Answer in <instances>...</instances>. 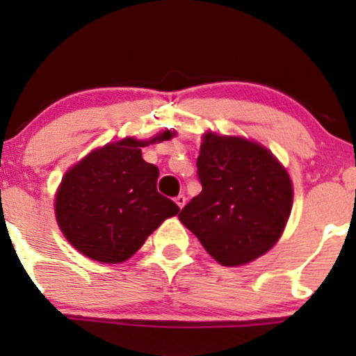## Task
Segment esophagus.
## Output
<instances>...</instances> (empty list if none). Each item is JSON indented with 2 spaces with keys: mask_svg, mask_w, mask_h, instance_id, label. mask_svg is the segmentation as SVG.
<instances>
[{
  "mask_svg": "<svg viewBox=\"0 0 356 356\" xmlns=\"http://www.w3.org/2000/svg\"><path fill=\"white\" fill-rule=\"evenodd\" d=\"M186 201H187V199H186V195H184V194H179L177 197H175V204H177V206L181 207V209H182L184 206H186Z\"/></svg>",
  "mask_w": 356,
  "mask_h": 356,
  "instance_id": "1",
  "label": "esophagus"
}]
</instances>
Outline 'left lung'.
I'll return each mask as SVG.
<instances>
[{
    "mask_svg": "<svg viewBox=\"0 0 356 356\" xmlns=\"http://www.w3.org/2000/svg\"><path fill=\"white\" fill-rule=\"evenodd\" d=\"M201 194L179 219L224 266H239L280 239L293 204L288 172L269 150L207 132L197 157Z\"/></svg>",
    "mask_w": 356,
    "mask_h": 356,
    "instance_id": "1",
    "label": "left lung"
}]
</instances>
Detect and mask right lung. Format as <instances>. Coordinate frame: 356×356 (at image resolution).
Wrapping results in <instances>:
<instances>
[{
    "label": "right lung",
    "mask_w": 356,
    "mask_h": 356,
    "mask_svg": "<svg viewBox=\"0 0 356 356\" xmlns=\"http://www.w3.org/2000/svg\"><path fill=\"white\" fill-rule=\"evenodd\" d=\"M165 130L150 142L169 140ZM127 137L93 150L65 174L56 194V220L72 246L90 259L115 264L136 254L179 206L157 191V165L142 159Z\"/></svg>",
    "instance_id": "right-lung-1"
}]
</instances>
